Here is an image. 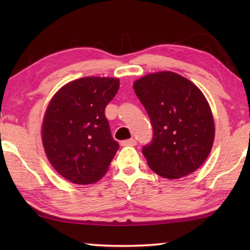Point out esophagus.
Here are the masks:
<instances>
[{"label":"esophagus","mask_w":250,"mask_h":250,"mask_svg":"<svg viewBox=\"0 0 250 250\" xmlns=\"http://www.w3.org/2000/svg\"><path fill=\"white\" fill-rule=\"evenodd\" d=\"M135 145H137V141H135L134 139H128V140H125V141L121 142L122 146H133Z\"/></svg>","instance_id":"34e87169"}]
</instances>
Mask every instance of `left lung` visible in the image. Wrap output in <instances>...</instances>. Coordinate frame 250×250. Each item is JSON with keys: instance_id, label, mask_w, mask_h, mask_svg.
<instances>
[{"instance_id": "left-lung-1", "label": "left lung", "mask_w": 250, "mask_h": 250, "mask_svg": "<svg viewBox=\"0 0 250 250\" xmlns=\"http://www.w3.org/2000/svg\"><path fill=\"white\" fill-rule=\"evenodd\" d=\"M133 89L153 128L143 146L147 166L166 179H180L196 171L211 150L215 125L209 104L188 79L172 71L138 79Z\"/></svg>"}]
</instances>
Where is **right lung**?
Masks as SVG:
<instances>
[{"instance_id": "right-lung-1", "label": "right lung", "mask_w": 250, "mask_h": 250, "mask_svg": "<svg viewBox=\"0 0 250 250\" xmlns=\"http://www.w3.org/2000/svg\"><path fill=\"white\" fill-rule=\"evenodd\" d=\"M119 79L83 77L62 87L46 110L42 139L59 174L75 184H92L107 172L119 145L104 116Z\"/></svg>"}]
</instances>
